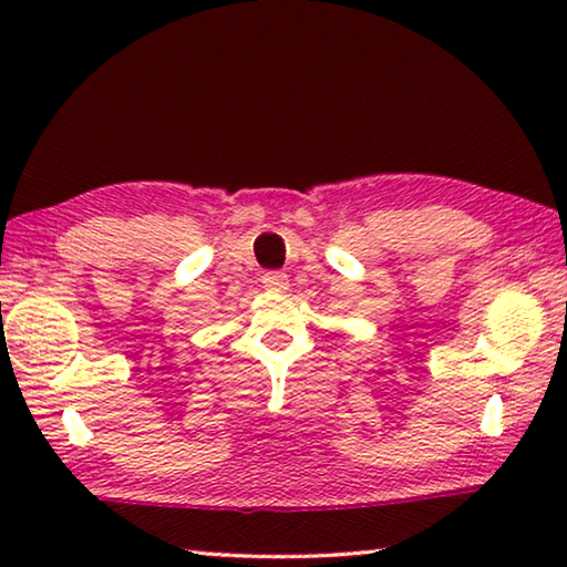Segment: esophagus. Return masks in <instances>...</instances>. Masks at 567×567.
I'll return each instance as SVG.
<instances>
[{"label":"esophagus","mask_w":567,"mask_h":567,"mask_svg":"<svg viewBox=\"0 0 567 567\" xmlns=\"http://www.w3.org/2000/svg\"><path fill=\"white\" fill-rule=\"evenodd\" d=\"M262 286H266L268 291H284L286 286H289V278L281 270H268L266 276H262Z\"/></svg>","instance_id":"esophagus-1"}]
</instances>
